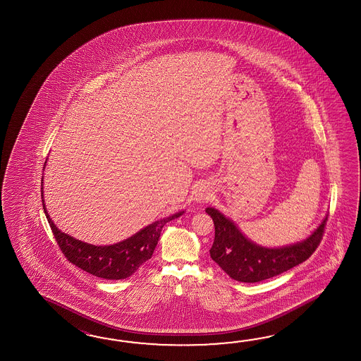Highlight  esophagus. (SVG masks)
Listing matches in <instances>:
<instances>
[{"mask_svg": "<svg viewBox=\"0 0 361 361\" xmlns=\"http://www.w3.org/2000/svg\"><path fill=\"white\" fill-rule=\"evenodd\" d=\"M196 200H197V201H205V200H207V196L205 193H202V192H201V193L197 195V199Z\"/></svg>", "mask_w": 361, "mask_h": 361, "instance_id": "esophagus-1", "label": "esophagus"}]
</instances>
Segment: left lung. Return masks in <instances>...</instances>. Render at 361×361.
I'll return each mask as SVG.
<instances>
[{
    "label": "left lung",
    "instance_id": "8db88e82",
    "mask_svg": "<svg viewBox=\"0 0 361 361\" xmlns=\"http://www.w3.org/2000/svg\"><path fill=\"white\" fill-rule=\"evenodd\" d=\"M213 218L215 238L212 259L236 281L258 283L277 276L306 261L322 241L328 216L303 241L281 247L258 245L238 230V226L214 207L205 209Z\"/></svg>",
    "mask_w": 361,
    "mask_h": 361
}]
</instances>
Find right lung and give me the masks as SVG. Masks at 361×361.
Returning <instances> with one entry per match:
<instances>
[{
	"instance_id": "right-lung-1",
	"label": "right lung",
	"mask_w": 361,
	"mask_h": 361,
	"mask_svg": "<svg viewBox=\"0 0 361 361\" xmlns=\"http://www.w3.org/2000/svg\"><path fill=\"white\" fill-rule=\"evenodd\" d=\"M42 183L44 182H41V185ZM42 190L44 188H41L44 212L47 214V222L54 233L55 240L61 247V253L77 267L84 269L94 276L107 280H121L137 272V269L152 257L154 247L160 238L162 227L184 213L178 212L176 214L161 218L148 224L135 235L114 245H92L61 232L55 226L47 213Z\"/></svg>"
}]
</instances>
